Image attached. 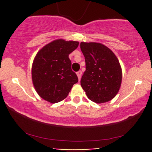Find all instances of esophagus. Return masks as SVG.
Instances as JSON below:
<instances>
[{
  "label": "esophagus",
  "instance_id": "1",
  "mask_svg": "<svg viewBox=\"0 0 152 152\" xmlns=\"http://www.w3.org/2000/svg\"><path fill=\"white\" fill-rule=\"evenodd\" d=\"M76 74H77V76H78V80H79V81H80V79H81V76H82V72H81V71H78L77 73H76Z\"/></svg>",
  "mask_w": 152,
  "mask_h": 152
}]
</instances>
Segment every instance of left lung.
<instances>
[{
    "instance_id": "obj_1",
    "label": "left lung",
    "mask_w": 152,
    "mask_h": 152,
    "mask_svg": "<svg viewBox=\"0 0 152 152\" xmlns=\"http://www.w3.org/2000/svg\"><path fill=\"white\" fill-rule=\"evenodd\" d=\"M86 71L81 80L82 88L88 99L96 104L108 102L120 89L122 71L117 57L105 45L81 42Z\"/></svg>"
}]
</instances>
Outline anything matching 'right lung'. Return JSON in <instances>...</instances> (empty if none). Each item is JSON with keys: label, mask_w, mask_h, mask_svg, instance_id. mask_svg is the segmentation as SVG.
<instances>
[{"label": "right lung", "mask_w": 152, "mask_h": 152, "mask_svg": "<svg viewBox=\"0 0 152 152\" xmlns=\"http://www.w3.org/2000/svg\"><path fill=\"white\" fill-rule=\"evenodd\" d=\"M78 44V41L57 39L43 46L35 56L31 69L33 84L38 95L46 102H61L78 81L71 70L69 58Z\"/></svg>", "instance_id": "right-lung-1"}]
</instances>
